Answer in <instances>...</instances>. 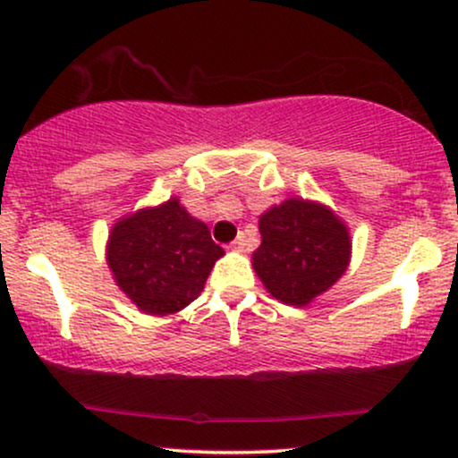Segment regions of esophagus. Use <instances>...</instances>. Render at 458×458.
<instances>
[{
  "instance_id": "34e87169",
  "label": "esophagus",
  "mask_w": 458,
  "mask_h": 458,
  "mask_svg": "<svg viewBox=\"0 0 458 458\" xmlns=\"http://www.w3.org/2000/svg\"><path fill=\"white\" fill-rule=\"evenodd\" d=\"M245 245H247L245 234H239V236H236V239L233 241V243H230V250H234V251H243V250H245Z\"/></svg>"
}]
</instances>
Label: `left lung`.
<instances>
[{"mask_svg": "<svg viewBox=\"0 0 458 458\" xmlns=\"http://www.w3.org/2000/svg\"><path fill=\"white\" fill-rule=\"evenodd\" d=\"M259 228L262 243L251 256L254 269L267 291L288 306H308L349 267V228L325 204L284 199L260 215Z\"/></svg>", "mask_w": 458, "mask_h": 458, "instance_id": "1", "label": "left lung"}]
</instances>
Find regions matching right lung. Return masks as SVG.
Wrapping results in <instances>:
<instances>
[{"mask_svg":"<svg viewBox=\"0 0 458 458\" xmlns=\"http://www.w3.org/2000/svg\"><path fill=\"white\" fill-rule=\"evenodd\" d=\"M222 256L207 224L191 217L178 198L123 217L107 241V265L120 291L157 317L198 299Z\"/></svg>","mask_w":458,"mask_h":458,"instance_id":"right-lung-1","label":"right lung"}]
</instances>
